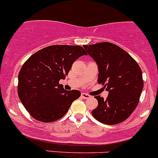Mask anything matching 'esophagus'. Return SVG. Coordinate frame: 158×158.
Here are the masks:
<instances>
[{"mask_svg":"<svg viewBox=\"0 0 158 158\" xmlns=\"http://www.w3.org/2000/svg\"><path fill=\"white\" fill-rule=\"evenodd\" d=\"M81 97L85 99H88L89 98H91V95H89L88 94H86V93H81Z\"/></svg>","mask_w":158,"mask_h":158,"instance_id":"obj_1","label":"esophagus"}]
</instances>
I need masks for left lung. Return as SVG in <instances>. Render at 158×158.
Returning <instances> with one entry per match:
<instances>
[{
	"label": "left lung",
	"mask_w": 158,
	"mask_h": 158,
	"mask_svg": "<svg viewBox=\"0 0 158 158\" xmlns=\"http://www.w3.org/2000/svg\"><path fill=\"white\" fill-rule=\"evenodd\" d=\"M97 63L98 84L109 91L107 98L98 95V107L91 112L101 123L114 125L125 121L137 106L143 88L141 69L131 56L108 42L84 46Z\"/></svg>",
	"instance_id": "obj_1"
}]
</instances>
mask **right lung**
Listing matches in <instances>:
<instances>
[{
	"mask_svg": "<svg viewBox=\"0 0 158 158\" xmlns=\"http://www.w3.org/2000/svg\"><path fill=\"white\" fill-rule=\"evenodd\" d=\"M84 55L87 52L82 46L56 45L40 49L25 61L19 73L18 94L33 118L44 123L56 121L80 97V91H66L59 81Z\"/></svg>",
	"mask_w": 158,
	"mask_h": 158,
	"instance_id": "obj_1",
	"label": "right lung"
}]
</instances>
